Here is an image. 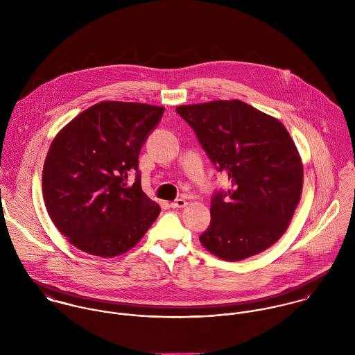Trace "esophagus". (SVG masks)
<instances>
[{"label": "esophagus", "mask_w": 355, "mask_h": 355, "mask_svg": "<svg viewBox=\"0 0 355 355\" xmlns=\"http://www.w3.org/2000/svg\"><path fill=\"white\" fill-rule=\"evenodd\" d=\"M184 206H187V201H184V200H182V198H179V200H176V201H173V202L171 203V207H173V209H176V207H184Z\"/></svg>", "instance_id": "esophagus-1"}]
</instances>
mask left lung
I'll return each mask as SVG.
<instances>
[{"label":"left lung","mask_w":355,"mask_h":355,"mask_svg":"<svg viewBox=\"0 0 355 355\" xmlns=\"http://www.w3.org/2000/svg\"><path fill=\"white\" fill-rule=\"evenodd\" d=\"M176 112L231 182L227 193L211 198L203 248L224 261H241L275 245L304 186L302 159L286 127L239 100L182 105Z\"/></svg>","instance_id":"1"}]
</instances>
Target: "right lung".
<instances>
[{"mask_svg": "<svg viewBox=\"0 0 355 355\" xmlns=\"http://www.w3.org/2000/svg\"><path fill=\"white\" fill-rule=\"evenodd\" d=\"M164 109L98 102L54 137L42 171L44 201L76 249L103 258L127 253L158 217L159 205L142 191L138 157ZM131 170L137 178L128 188Z\"/></svg>", "mask_w": 355, "mask_h": 355, "instance_id": "obj_1", "label": "right lung"}]
</instances>
